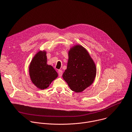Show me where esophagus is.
I'll return each mask as SVG.
<instances>
[{
    "label": "esophagus",
    "mask_w": 132,
    "mask_h": 132,
    "mask_svg": "<svg viewBox=\"0 0 132 132\" xmlns=\"http://www.w3.org/2000/svg\"><path fill=\"white\" fill-rule=\"evenodd\" d=\"M58 73L59 77H62L63 75V71L62 70H58Z\"/></svg>",
    "instance_id": "esophagus-1"
}]
</instances>
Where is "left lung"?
Listing matches in <instances>:
<instances>
[{
  "label": "left lung",
  "instance_id": "1",
  "mask_svg": "<svg viewBox=\"0 0 132 132\" xmlns=\"http://www.w3.org/2000/svg\"><path fill=\"white\" fill-rule=\"evenodd\" d=\"M67 69L63 78L70 89L81 92L93 82L96 69L89 53L82 46H76L68 53Z\"/></svg>",
  "mask_w": 132,
  "mask_h": 132
}]
</instances>
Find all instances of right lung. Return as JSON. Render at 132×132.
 <instances>
[{
  "instance_id": "obj_1",
  "label": "right lung",
  "mask_w": 132,
  "mask_h": 132,
  "mask_svg": "<svg viewBox=\"0 0 132 132\" xmlns=\"http://www.w3.org/2000/svg\"><path fill=\"white\" fill-rule=\"evenodd\" d=\"M46 52L39 51L34 56L29 66V75L32 83L40 89L47 88L56 79L57 73L52 66L47 64Z\"/></svg>"
}]
</instances>
